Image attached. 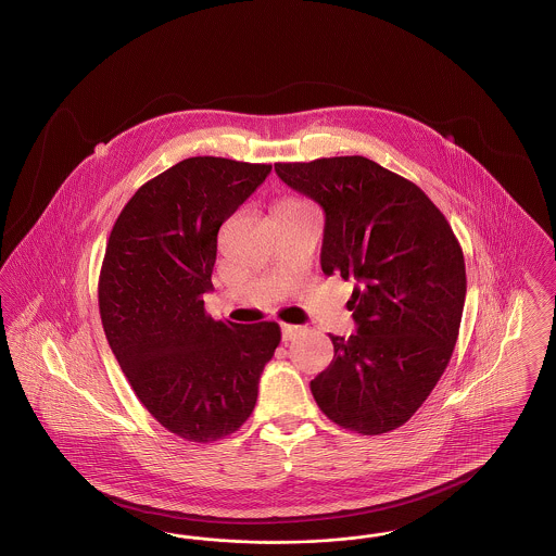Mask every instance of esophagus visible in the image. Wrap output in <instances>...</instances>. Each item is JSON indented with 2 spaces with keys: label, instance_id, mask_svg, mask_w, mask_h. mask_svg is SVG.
<instances>
[{
  "label": "esophagus",
  "instance_id": "1",
  "mask_svg": "<svg viewBox=\"0 0 556 556\" xmlns=\"http://www.w3.org/2000/svg\"><path fill=\"white\" fill-rule=\"evenodd\" d=\"M300 331H302V329H300V327H295V325H281V337H283V341H286V343L293 341Z\"/></svg>",
  "mask_w": 556,
  "mask_h": 556
}]
</instances>
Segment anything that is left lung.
Instances as JSON below:
<instances>
[{
	"mask_svg": "<svg viewBox=\"0 0 556 556\" xmlns=\"http://www.w3.org/2000/svg\"><path fill=\"white\" fill-rule=\"evenodd\" d=\"M325 211L320 267L354 279L357 333L329 334L334 356L311 382L320 412L357 434L407 422L443 377L459 337L466 263L422 190L366 156L275 163Z\"/></svg>",
	"mask_w": 556,
	"mask_h": 556,
	"instance_id": "obj_1",
	"label": "left lung"
}]
</instances>
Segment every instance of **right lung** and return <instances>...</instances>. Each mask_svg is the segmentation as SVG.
Segmentation results:
<instances>
[{
    "instance_id": "right-lung-1",
    "label": "right lung",
    "mask_w": 556,
    "mask_h": 556,
    "mask_svg": "<svg viewBox=\"0 0 556 556\" xmlns=\"http://www.w3.org/2000/svg\"><path fill=\"white\" fill-rule=\"evenodd\" d=\"M270 174L267 163L190 156L142 184L113 223L99 312L113 356L156 422L213 443L250 418L277 323L213 320L217 233Z\"/></svg>"
}]
</instances>
